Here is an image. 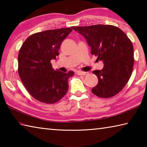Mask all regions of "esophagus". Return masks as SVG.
I'll use <instances>...</instances> for the list:
<instances>
[{
  "label": "esophagus",
  "instance_id": "obj_1",
  "mask_svg": "<svg viewBox=\"0 0 147 147\" xmlns=\"http://www.w3.org/2000/svg\"><path fill=\"white\" fill-rule=\"evenodd\" d=\"M76 73L77 74H78V75H86V74H88V73H87V72H83L80 71H77Z\"/></svg>",
  "mask_w": 147,
  "mask_h": 147
}]
</instances>
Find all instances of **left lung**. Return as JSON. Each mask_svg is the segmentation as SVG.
Listing matches in <instances>:
<instances>
[{
	"label": "left lung",
	"instance_id": "left-lung-1",
	"mask_svg": "<svg viewBox=\"0 0 147 147\" xmlns=\"http://www.w3.org/2000/svg\"><path fill=\"white\" fill-rule=\"evenodd\" d=\"M86 38L91 53L104 63L102 70L93 71L98 84L92 93L101 98L118 94L130 79L134 67V47L126 34L113 25L73 26Z\"/></svg>",
	"mask_w": 147,
	"mask_h": 147
}]
</instances>
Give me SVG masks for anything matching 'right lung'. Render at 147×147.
Returning a JSON list of instances; mask_svg holds the SVG:
<instances>
[{"label": "right lung", "mask_w": 147, "mask_h": 147, "mask_svg": "<svg viewBox=\"0 0 147 147\" xmlns=\"http://www.w3.org/2000/svg\"><path fill=\"white\" fill-rule=\"evenodd\" d=\"M72 31L63 28L38 32L29 36L19 50V77L28 93L39 102L56 103L68 91V79L74 73L54 70L51 61L56 59L62 41Z\"/></svg>", "instance_id": "right-lung-1"}]
</instances>
